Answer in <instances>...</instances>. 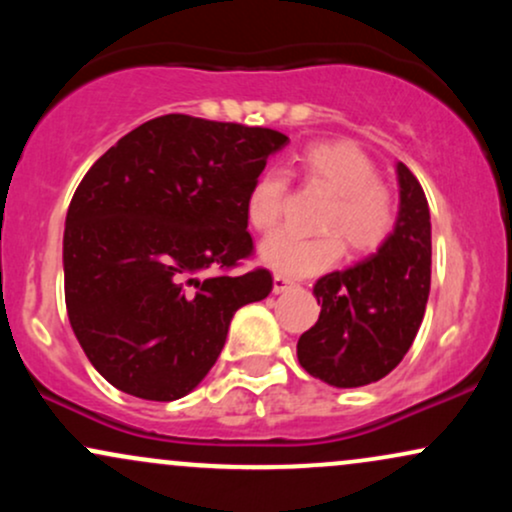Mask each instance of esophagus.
Listing matches in <instances>:
<instances>
[{
    "label": "esophagus",
    "instance_id": "34e87169",
    "mask_svg": "<svg viewBox=\"0 0 512 512\" xmlns=\"http://www.w3.org/2000/svg\"><path fill=\"white\" fill-rule=\"evenodd\" d=\"M293 279H289V276H284V274H274V293H284V291H289V289H293Z\"/></svg>",
    "mask_w": 512,
    "mask_h": 512
}]
</instances>
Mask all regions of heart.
Wrapping results in <instances>:
<instances>
[{
  "mask_svg": "<svg viewBox=\"0 0 512 512\" xmlns=\"http://www.w3.org/2000/svg\"><path fill=\"white\" fill-rule=\"evenodd\" d=\"M301 166L310 180L322 182L334 192L322 228L330 233L315 238L279 231L260 245V257L274 272L310 276L334 267L344 255L345 236L349 248L368 255L383 248L397 221L395 195L378 180V168L361 146L351 142L310 144L301 154ZM289 180L279 168L257 175L248 192V219L257 231H272L286 207Z\"/></svg>",
  "mask_w": 512,
  "mask_h": 512,
  "instance_id": "heart-1",
  "label": "heart"
}]
</instances>
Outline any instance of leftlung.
<instances>
[{
    "label": "left lung",
    "instance_id": "obj_1",
    "mask_svg": "<svg viewBox=\"0 0 512 512\" xmlns=\"http://www.w3.org/2000/svg\"><path fill=\"white\" fill-rule=\"evenodd\" d=\"M399 214L383 248L317 279L320 317L298 339V361L334 387L378 383L414 344L431 291V211L414 173L397 163Z\"/></svg>",
    "mask_w": 512,
    "mask_h": 512
}]
</instances>
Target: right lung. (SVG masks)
Returning a JSON list of instances; mask_svg holds the SVG:
<instances>
[{
  "label": "right lung",
  "instance_id": "right-lung-1",
  "mask_svg": "<svg viewBox=\"0 0 512 512\" xmlns=\"http://www.w3.org/2000/svg\"><path fill=\"white\" fill-rule=\"evenodd\" d=\"M289 137L276 129L161 115L125 134L76 187L64 221V301L93 368L139 399L202 383L267 269L228 274L255 245L248 192Z\"/></svg>",
  "mask_w": 512,
  "mask_h": 512
}]
</instances>
